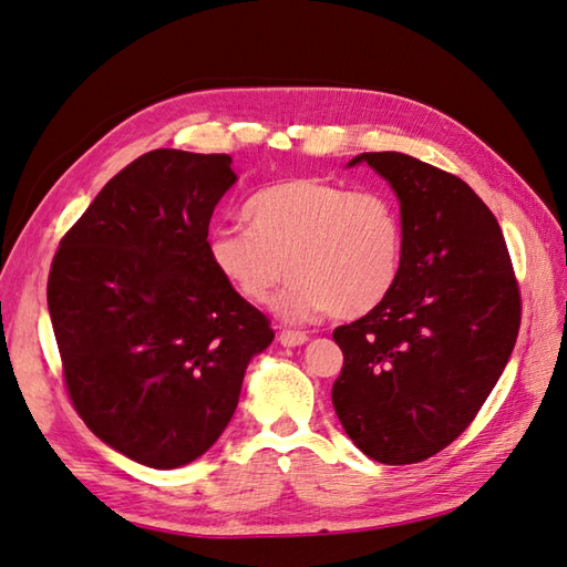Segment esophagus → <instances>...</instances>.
<instances>
[{"label": "esophagus", "instance_id": "esophagus-1", "mask_svg": "<svg viewBox=\"0 0 567 567\" xmlns=\"http://www.w3.org/2000/svg\"><path fill=\"white\" fill-rule=\"evenodd\" d=\"M277 341L287 348H295V346H305L309 341V336L305 331H292V329H282L280 336H277Z\"/></svg>", "mask_w": 567, "mask_h": 567}]
</instances>
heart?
<instances>
[{
	"mask_svg": "<svg viewBox=\"0 0 567 567\" xmlns=\"http://www.w3.org/2000/svg\"><path fill=\"white\" fill-rule=\"evenodd\" d=\"M250 231L219 228L209 238L216 275L250 305H265L282 280L277 311L290 321L329 311L353 319L378 307L402 265V221L375 192L329 179L290 177L256 192L244 209Z\"/></svg>",
	"mask_w": 567,
	"mask_h": 567,
	"instance_id": "heart-1",
	"label": "heart"
}]
</instances>
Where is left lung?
Segmentation results:
<instances>
[{"label": "left lung", "instance_id": "1", "mask_svg": "<svg viewBox=\"0 0 567 567\" xmlns=\"http://www.w3.org/2000/svg\"><path fill=\"white\" fill-rule=\"evenodd\" d=\"M360 161L400 197L402 265L375 309L333 331L331 400L360 451L409 465L477 416L514 351L522 292L495 214L461 177L396 151Z\"/></svg>", "mask_w": 567, "mask_h": 567}]
</instances>
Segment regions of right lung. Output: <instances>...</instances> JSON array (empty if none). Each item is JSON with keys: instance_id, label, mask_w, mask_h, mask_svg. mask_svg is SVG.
<instances>
[{"instance_id": "add662e5", "label": "right lung", "mask_w": 567, "mask_h": 567, "mask_svg": "<svg viewBox=\"0 0 567 567\" xmlns=\"http://www.w3.org/2000/svg\"><path fill=\"white\" fill-rule=\"evenodd\" d=\"M231 155L158 148L104 185L48 272V311L72 406L94 436L148 467L209 451L231 421L270 319L209 262Z\"/></svg>"}]
</instances>
